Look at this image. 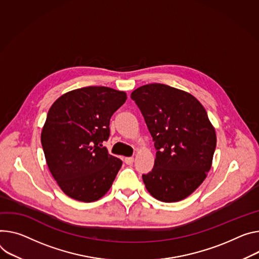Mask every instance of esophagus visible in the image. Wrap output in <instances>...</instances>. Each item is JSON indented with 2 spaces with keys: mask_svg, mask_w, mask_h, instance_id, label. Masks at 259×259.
Here are the masks:
<instances>
[{
  "mask_svg": "<svg viewBox=\"0 0 259 259\" xmlns=\"http://www.w3.org/2000/svg\"><path fill=\"white\" fill-rule=\"evenodd\" d=\"M124 161H125L127 165H131V164L134 162V158L133 157H126Z\"/></svg>",
  "mask_w": 259,
  "mask_h": 259,
  "instance_id": "1",
  "label": "esophagus"
}]
</instances>
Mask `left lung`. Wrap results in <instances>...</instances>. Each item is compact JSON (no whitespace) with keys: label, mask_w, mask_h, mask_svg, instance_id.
Returning <instances> with one entry per match:
<instances>
[{"label":"left lung","mask_w":259,"mask_h":259,"mask_svg":"<svg viewBox=\"0 0 259 259\" xmlns=\"http://www.w3.org/2000/svg\"><path fill=\"white\" fill-rule=\"evenodd\" d=\"M157 150L152 171L143 175L147 190L163 202L192 194L206 178L216 149L215 128L191 94L150 83L132 92Z\"/></svg>","instance_id":"8db88e82"}]
</instances>
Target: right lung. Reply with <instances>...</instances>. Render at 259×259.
<instances>
[{"label":"right lung","mask_w":259,"mask_h":259,"mask_svg":"<svg viewBox=\"0 0 259 259\" xmlns=\"http://www.w3.org/2000/svg\"><path fill=\"white\" fill-rule=\"evenodd\" d=\"M126 99L125 92L87 87L64 94L50 108L41 144L54 179L69 197L92 202L110 189L123 162L102 144L111 115Z\"/></svg>","instance_id":"add662e5"}]
</instances>
